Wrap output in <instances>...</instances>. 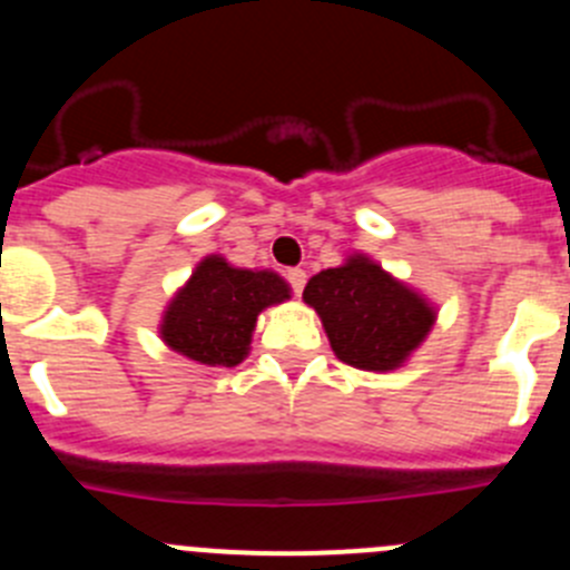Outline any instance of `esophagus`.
<instances>
[{"label":"esophagus","mask_w":570,"mask_h":570,"mask_svg":"<svg viewBox=\"0 0 570 570\" xmlns=\"http://www.w3.org/2000/svg\"><path fill=\"white\" fill-rule=\"evenodd\" d=\"M286 281H289L292 292H295V295H301L303 286H306V273H303L301 267H295V269H289V273H286Z\"/></svg>","instance_id":"obj_1"}]
</instances>
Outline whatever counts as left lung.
Instances as JSON below:
<instances>
[{"label":"left lung","instance_id":"8db88e82","mask_svg":"<svg viewBox=\"0 0 570 570\" xmlns=\"http://www.w3.org/2000/svg\"><path fill=\"white\" fill-rule=\"evenodd\" d=\"M320 314L331 351L351 367L390 373L429 336L438 312L420 292L356 253L342 267L323 269L303 289Z\"/></svg>","mask_w":570,"mask_h":570}]
</instances>
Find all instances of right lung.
Returning <instances> with one entry per match:
<instances>
[{"mask_svg": "<svg viewBox=\"0 0 570 570\" xmlns=\"http://www.w3.org/2000/svg\"><path fill=\"white\" fill-rule=\"evenodd\" d=\"M284 301L289 284L273 269H242L206 256L169 301L158 334L191 362L236 367L250 351L258 314Z\"/></svg>", "mask_w": 570, "mask_h": 570, "instance_id": "right-lung-1", "label": "right lung"}]
</instances>
